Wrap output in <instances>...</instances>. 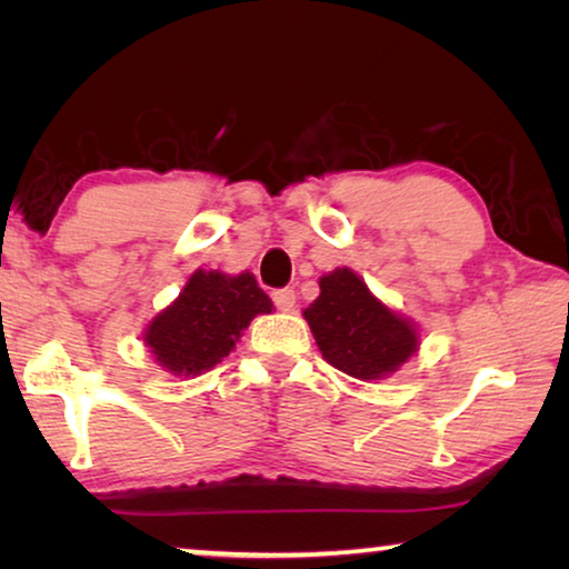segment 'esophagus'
<instances>
[{
	"instance_id": "obj_1",
	"label": "esophagus",
	"mask_w": 569,
	"mask_h": 569,
	"mask_svg": "<svg viewBox=\"0 0 569 569\" xmlns=\"http://www.w3.org/2000/svg\"><path fill=\"white\" fill-rule=\"evenodd\" d=\"M271 300H274V306L279 310L290 313V310L295 308V290H290V287H284V290H274L271 292Z\"/></svg>"
}]
</instances>
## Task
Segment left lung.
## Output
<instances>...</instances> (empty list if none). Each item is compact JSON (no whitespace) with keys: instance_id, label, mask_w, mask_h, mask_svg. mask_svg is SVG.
<instances>
[{"instance_id":"obj_1","label":"left lung","mask_w":569,"mask_h":569,"mask_svg":"<svg viewBox=\"0 0 569 569\" xmlns=\"http://www.w3.org/2000/svg\"><path fill=\"white\" fill-rule=\"evenodd\" d=\"M321 295L302 310L323 360L357 380H383L419 349V326L370 292L365 279L339 267L318 279Z\"/></svg>"}]
</instances>
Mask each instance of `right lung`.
I'll return each mask as SVG.
<instances>
[{"mask_svg":"<svg viewBox=\"0 0 569 569\" xmlns=\"http://www.w3.org/2000/svg\"><path fill=\"white\" fill-rule=\"evenodd\" d=\"M271 310L274 302L251 271L197 269L181 295L144 326L142 341L170 376L197 378L236 349L256 316Z\"/></svg>","mask_w":569,"mask_h":569,"instance_id":"1","label":"right lung"}]
</instances>
